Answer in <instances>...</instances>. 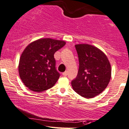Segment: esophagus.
I'll use <instances>...</instances> for the list:
<instances>
[{"label":"esophagus","mask_w":129,"mask_h":129,"mask_svg":"<svg viewBox=\"0 0 129 129\" xmlns=\"http://www.w3.org/2000/svg\"><path fill=\"white\" fill-rule=\"evenodd\" d=\"M68 74V71H65V72L63 73V76H66Z\"/></svg>","instance_id":"1"}]
</instances>
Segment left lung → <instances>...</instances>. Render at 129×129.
I'll return each mask as SVG.
<instances>
[{"instance_id": "8db88e82", "label": "left lung", "mask_w": 129, "mask_h": 129, "mask_svg": "<svg viewBox=\"0 0 129 129\" xmlns=\"http://www.w3.org/2000/svg\"><path fill=\"white\" fill-rule=\"evenodd\" d=\"M79 58L78 75L71 81L73 89L85 98H92L106 88L111 78V66L107 56L89 44L75 45Z\"/></svg>"}]
</instances>
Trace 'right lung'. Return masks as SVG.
<instances>
[{"instance_id": "add662e5", "label": "right lung", "mask_w": 129, "mask_h": 129, "mask_svg": "<svg viewBox=\"0 0 129 129\" xmlns=\"http://www.w3.org/2000/svg\"><path fill=\"white\" fill-rule=\"evenodd\" d=\"M66 42L52 38H40L28 45L20 56L18 73L30 90L42 92L52 87L59 77L55 68L54 54Z\"/></svg>"}]
</instances>
